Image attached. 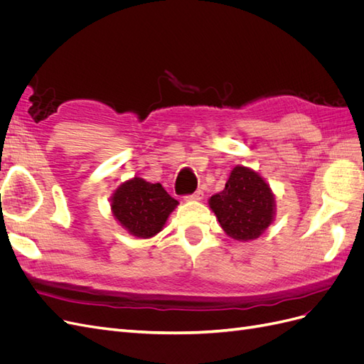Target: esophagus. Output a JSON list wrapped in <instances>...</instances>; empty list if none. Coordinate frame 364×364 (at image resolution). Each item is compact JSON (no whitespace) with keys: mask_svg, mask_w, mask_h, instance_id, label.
<instances>
[{"mask_svg":"<svg viewBox=\"0 0 364 364\" xmlns=\"http://www.w3.org/2000/svg\"><path fill=\"white\" fill-rule=\"evenodd\" d=\"M202 197H203V193L200 190H197L196 193L186 196L185 199H188V200H202Z\"/></svg>","mask_w":364,"mask_h":364,"instance_id":"34e87169","label":"esophagus"}]
</instances>
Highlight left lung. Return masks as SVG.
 I'll return each instance as SVG.
<instances>
[{
  "instance_id": "8db88e82",
  "label": "left lung",
  "mask_w": 364,
  "mask_h": 364,
  "mask_svg": "<svg viewBox=\"0 0 364 364\" xmlns=\"http://www.w3.org/2000/svg\"><path fill=\"white\" fill-rule=\"evenodd\" d=\"M220 226L238 241L258 238L274 220L277 205L269 183L243 165L230 171L225 190L209 199Z\"/></svg>"
}]
</instances>
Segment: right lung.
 Instances as JSON below:
<instances>
[{
    "instance_id": "obj_1",
    "label": "right lung",
    "mask_w": 364,
    "mask_h": 364,
    "mask_svg": "<svg viewBox=\"0 0 364 364\" xmlns=\"http://www.w3.org/2000/svg\"><path fill=\"white\" fill-rule=\"evenodd\" d=\"M178 205L161 183H150L138 176L121 183L111 197L115 220L136 238H150L161 232Z\"/></svg>"
}]
</instances>
